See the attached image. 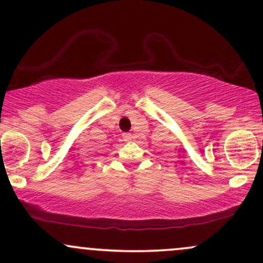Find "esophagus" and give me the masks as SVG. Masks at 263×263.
Segmentation results:
<instances>
[{
	"instance_id": "obj_1",
	"label": "esophagus",
	"mask_w": 263,
	"mask_h": 263,
	"mask_svg": "<svg viewBox=\"0 0 263 263\" xmlns=\"http://www.w3.org/2000/svg\"><path fill=\"white\" fill-rule=\"evenodd\" d=\"M134 138L135 135L133 134V133H124V134H123V139H124V141H130Z\"/></svg>"
}]
</instances>
